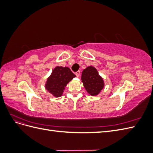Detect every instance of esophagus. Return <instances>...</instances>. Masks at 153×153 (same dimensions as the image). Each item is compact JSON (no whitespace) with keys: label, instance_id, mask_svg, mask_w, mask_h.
I'll return each instance as SVG.
<instances>
[{"label":"esophagus","instance_id":"1","mask_svg":"<svg viewBox=\"0 0 153 153\" xmlns=\"http://www.w3.org/2000/svg\"><path fill=\"white\" fill-rule=\"evenodd\" d=\"M75 75H76V76L77 77H79V76H80V71H76V72L75 73Z\"/></svg>","mask_w":153,"mask_h":153}]
</instances>
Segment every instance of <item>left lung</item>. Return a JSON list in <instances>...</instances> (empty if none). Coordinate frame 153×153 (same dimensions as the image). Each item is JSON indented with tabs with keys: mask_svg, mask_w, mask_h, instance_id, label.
Wrapping results in <instances>:
<instances>
[{
	"mask_svg": "<svg viewBox=\"0 0 153 153\" xmlns=\"http://www.w3.org/2000/svg\"><path fill=\"white\" fill-rule=\"evenodd\" d=\"M81 80L86 91L91 96L98 95L105 86L103 78L92 66H88L83 70Z\"/></svg>",
	"mask_w": 153,
	"mask_h": 153,
	"instance_id": "1",
	"label": "left lung"
}]
</instances>
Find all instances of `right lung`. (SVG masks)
<instances>
[{
    "mask_svg": "<svg viewBox=\"0 0 153 153\" xmlns=\"http://www.w3.org/2000/svg\"><path fill=\"white\" fill-rule=\"evenodd\" d=\"M75 77L76 75L69 68L57 66L46 81L45 89L55 98H59L63 94L67 84Z\"/></svg>",
    "mask_w": 153,
    "mask_h": 153,
    "instance_id": "right-lung-1",
    "label": "right lung"
}]
</instances>
